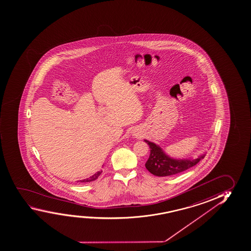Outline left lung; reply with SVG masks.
Returning a JSON list of instances; mask_svg holds the SVG:
<instances>
[{
    "instance_id": "8db88e82",
    "label": "left lung",
    "mask_w": 251,
    "mask_h": 251,
    "mask_svg": "<svg viewBox=\"0 0 251 251\" xmlns=\"http://www.w3.org/2000/svg\"><path fill=\"white\" fill-rule=\"evenodd\" d=\"M145 142L150 146V157L146 163V167L155 176H167L176 175L193 167L204 157V154L195 159H174L169 157L160 146L145 139Z\"/></svg>"
}]
</instances>
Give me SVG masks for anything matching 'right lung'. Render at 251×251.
<instances>
[{
  "mask_svg": "<svg viewBox=\"0 0 251 251\" xmlns=\"http://www.w3.org/2000/svg\"><path fill=\"white\" fill-rule=\"evenodd\" d=\"M101 173H102V171H100V172H96L94 175L90 176V177H88V178H86V179L80 180V182H81V183H86V182H92V181H94V180L97 179Z\"/></svg>",
  "mask_w": 251,
  "mask_h": 251,
  "instance_id": "1",
  "label": "right lung"
}]
</instances>
